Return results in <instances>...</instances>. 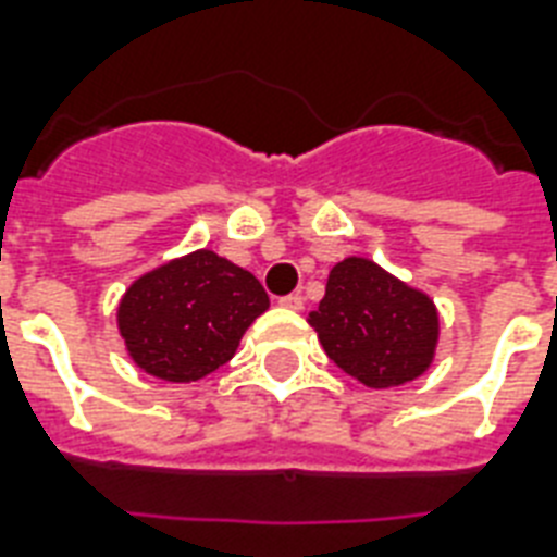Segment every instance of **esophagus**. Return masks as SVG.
<instances>
[{"label":"esophagus","instance_id":"obj_1","mask_svg":"<svg viewBox=\"0 0 557 557\" xmlns=\"http://www.w3.org/2000/svg\"><path fill=\"white\" fill-rule=\"evenodd\" d=\"M280 306H283V309H292V312H300V309H304V297L300 295L280 297Z\"/></svg>","mask_w":557,"mask_h":557}]
</instances>
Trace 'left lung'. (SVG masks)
Here are the masks:
<instances>
[{"instance_id":"left-lung-1","label":"left lung","mask_w":557,"mask_h":557,"mask_svg":"<svg viewBox=\"0 0 557 557\" xmlns=\"http://www.w3.org/2000/svg\"><path fill=\"white\" fill-rule=\"evenodd\" d=\"M309 326L341 370L375 389L419 379L440 341L431 297L364 257H347L330 271Z\"/></svg>"}]
</instances>
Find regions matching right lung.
<instances>
[{"mask_svg":"<svg viewBox=\"0 0 557 557\" xmlns=\"http://www.w3.org/2000/svg\"><path fill=\"white\" fill-rule=\"evenodd\" d=\"M269 295L251 271L201 248L147 271L117 306L126 352L144 372L187 384L234 358Z\"/></svg>","mask_w":557,"mask_h":557,"instance_id":"obj_1","label":"right lung"}]
</instances>
